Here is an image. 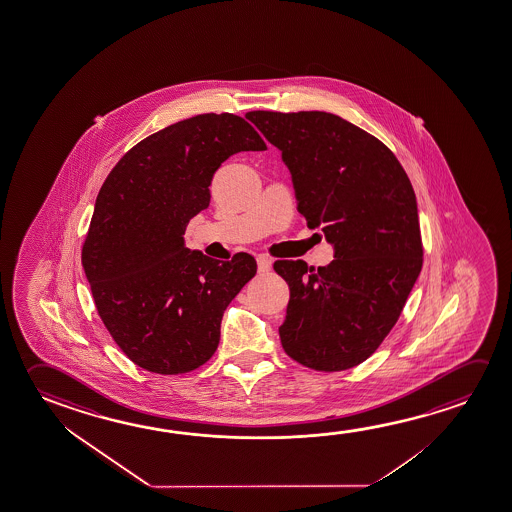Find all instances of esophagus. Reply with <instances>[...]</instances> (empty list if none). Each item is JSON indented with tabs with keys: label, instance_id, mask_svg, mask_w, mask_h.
<instances>
[{
	"label": "esophagus",
	"instance_id": "1",
	"mask_svg": "<svg viewBox=\"0 0 512 512\" xmlns=\"http://www.w3.org/2000/svg\"><path fill=\"white\" fill-rule=\"evenodd\" d=\"M257 268H259V273H268L269 269H271V260L268 257H259L257 259Z\"/></svg>",
	"mask_w": 512,
	"mask_h": 512
}]
</instances>
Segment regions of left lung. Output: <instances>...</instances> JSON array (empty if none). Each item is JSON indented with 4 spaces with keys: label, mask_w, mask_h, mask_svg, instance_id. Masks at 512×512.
I'll return each instance as SVG.
<instances>
[{
    "label": "left lung",
    "mask_w": 512,
    "mask_h": 512,
    "mask_svg": "<svg viewBox=\"0 0 512 512\" xmlns=\"http://www.w3.org/2000/svg\"><path fill=\"white\" fill-rule=\"evenodd\" d=\"M246 118L282 150L299 214L335 250L317 269L276 260L291 289L282 347L308 369L356 367L394 328L422 269L413 186L385 143L333 113L259 110Z\"/></svg>",
    "instance_id": "left-lung-1"
}]
</instances>
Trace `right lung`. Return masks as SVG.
I'll return each mask as SVG.
<instances>
[{
  "label": "right lung",
  "instance_id": "right-lung-1",
  "mask_svg": "<svg viewBox=\"0 0 512 512\" xmlns=\"http://www.w3.org/2000/svg\"><path fill=\"white\" fill-rule=\"evenodd\" d=\"M232 113H204L150 134L106 177L81 250L95 307L131 362L156 374L204 365L220 344L228 303L257 273L248 253L221 262L184 246L209 207L225 159L266 150Z\"/></svg>",
  "mask_w": 512,
  "mask_h": 512
}]
</instances>
